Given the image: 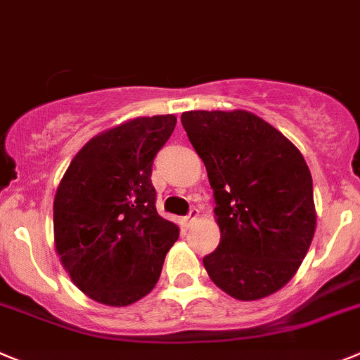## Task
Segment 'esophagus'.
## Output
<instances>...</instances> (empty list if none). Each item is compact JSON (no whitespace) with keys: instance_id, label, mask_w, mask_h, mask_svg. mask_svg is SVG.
I'll use <instances>...</instances> for the list:
<instances>
[{"instance_id":"34e87169","label":"esophagus","mask_w":360,"mask_h":360,"mask_svg":"<svg viewBox=\"0 0 360 360\" xmlns=\"http://www.w3.org/2000/svg\"><path fill=\"white\" fill-rule=\"evenodd\" d=\"M199 210L197 208H192L190 210V213H188L186 217H184V224H186V228H190V226L193 224V222H195L197 219H199Z\"/></svg>"}]
</instances>
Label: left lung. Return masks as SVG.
Returning <instances> with one entry per match:
<instances>
[{
	"instance_id": "obj_1",
	"label": "left lung",
	"mask_w": 360,
	"mask_h": 360,
	"mask_svg": "<svg viewBox=\"0 0 360 360\" xmlns=\"http://www.w3.org/2000/svg\"><path fill=\"white\" fill-rule=\"evenodd\" d=\"M181 122L215 195L220 244L202 264L219 289L255 301L292 280L316 233L312 176L296 145L249 111Z\"/></svg>"
}]
</instances>
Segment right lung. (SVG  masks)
<instances>
[{
  "label": "right lung",
  "instance_id": "add662e5",
  "mask_svg": "<svg viewBox=\"0 0 360 360\" xmlns=\"http://www.w3.org/2000/svg\"><path fill=\"white\" fill-rule=\"evenodd\" d=\"M174 115L140 116L93 136L71 160L53 199V242L87 297L127 307L160 280L179 226L156 212L152 161Z\"/></svg>",
  "mask_w": 360,
  "mask_h": 360
}]
</instances>
